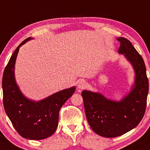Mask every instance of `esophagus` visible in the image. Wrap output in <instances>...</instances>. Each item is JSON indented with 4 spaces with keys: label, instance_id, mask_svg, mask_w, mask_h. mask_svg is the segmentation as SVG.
Wrapping results in <instances>:
<instances>
[{
    "label": "esophagus",
    "instance_id": "34e87169",
    "mask_svg": "<svg viewBox=\"0 0 150 150\" xmlns=\"http://www.w3.org/2000/svg\"><path fill=\"white\" fill-rule=\"evenodd\" d=\"M86 86V83L85 80H79L78 83V88H79V89H83Z\"/></svg>",
    "mask_w": 150,
    "mask_h": 150
}]
</instances>
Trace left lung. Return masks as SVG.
<instances>
[{"instance_id":"obj_1","label":"left lung","mask_w":150,"mask_h":150,"mask_svg":"<svg viewBox=\"0 0 150 150\" xmlns=\"http://www.w3.org/2000/svg\"><path fill=\"white\" fill-rule=\"evenodd\" d=\"M119 52L132 64L136 79L132 91L120 102L107 99L98 93L83 91L81 95L86 118L91 129L104 137H116L136 127L142 119L146 107L149 81L144 59L131 42L124 37Z\"/></svg>"}]
</instances>
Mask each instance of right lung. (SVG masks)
Here are the masks:
<instances>
[{"label": "right lung", "mask_w": 150, "mask_h": 150, "mask_svg": "<svg viewBox=\"0 0 150 150\" xmlns=\"http://www.w3.org/2000/svg\"><path fill=\"white\" fill-rule=\"evenodd\" d=\"M22 42L11 57L3 75V102L6 114L16 132L23 138L39 140L47 138L56 131L61 107L75 91V87L63 90L38 102L25 98L14 78V65L19 47L31 39Z\"/></svg>", "instance_id": "1"}]
</instances>
